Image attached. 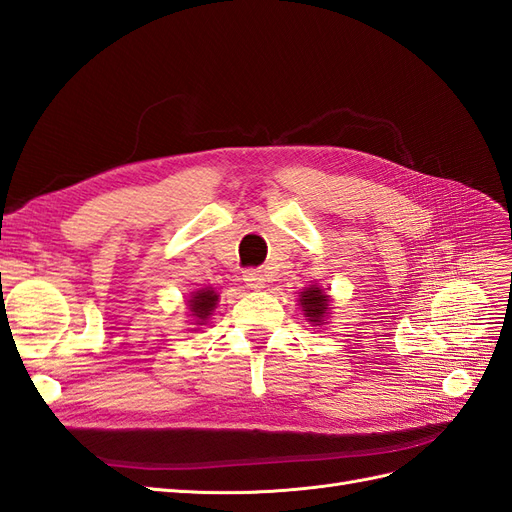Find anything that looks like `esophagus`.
<instances>
[{"label": "esophagus", "mask_w": 512, "mask_h": 512, "mask_svg": "<svg viewBox=\"0 0 512 512\" xmlns=\"http://www.w3.org/2000/svg\"><path fill=\"white\" fill-rule=\"evenodd\" d=\"M243 282H245V286H247V288H254V290H258V288L265 286L267 277H265V273L258 271V269H247V271L243 273Z\"/></svg>", "instance_id": "obj_1"}]
</instances>
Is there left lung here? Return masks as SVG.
<instances>
[{
  "instance_id": "left-lung-1",
  "label": "left lung",
  "mask_w": 512,
  "mask_h": 512,
  "mask_svg": "<svg viewBox=\"0 0 512 512\" xmlns=\"http://www.w3.org/2000/svg\"><path fill=\"white\" fill-rule=\"evenodd\" d=\"M327 305H329V297L320 288H307L301 294V307L309 322H320L324 314H327L329 309Z\"/></svg>"
}]
</instances>
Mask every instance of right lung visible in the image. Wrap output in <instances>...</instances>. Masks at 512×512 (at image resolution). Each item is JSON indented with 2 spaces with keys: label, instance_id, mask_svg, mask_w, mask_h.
Listing matches in <instances>:
<instances>
[{
  "label": "right lung",
  "instance_id": "obj_1",
  "mask_svg": "<svg viewBox=\"0 0 512 512\" xmlns=\"http://www.w3.org/2000/svg\"><path fill=\"white\" fill-rule=\"evenodd\" d=\"M215 303H218V294H215L213 290H209V288L198 290L190 299V312L198 320H207V316L215 309Z\"/></svg>",
  "mask_w": 512,
  "mask_h": 512
}]
</instances>
